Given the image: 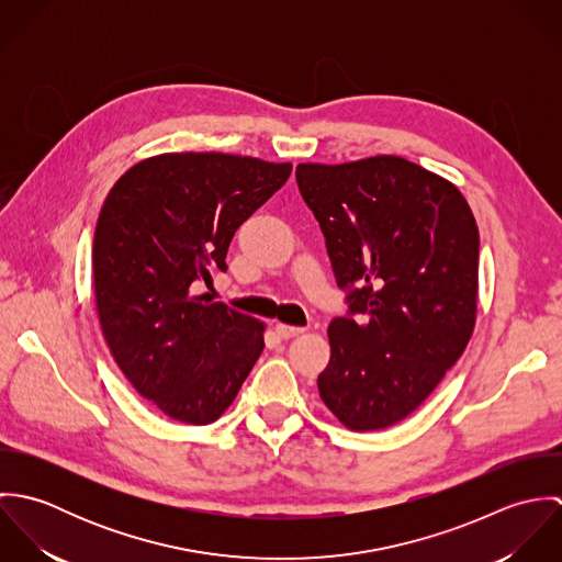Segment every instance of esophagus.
Wrapping results in <instances>:
<instances>
[{
  "instance_id": "esophagus-1",
  "label": "esophagus",
  "mask_w": 562,
  "mask_h": 562,
  "mask_svg": "<svg viewBox=\"0 0 562 562\" xmlns=\"http://www.w3.org/2000/svg\"><path fill=\"white\" fill-rule=\"evenodd\" d=\"M274 330H277V335H279L281 339H290V337L301 335L305 328H301V326H290V324H283V322H277Z\"/></svg>"
}]
</instances>
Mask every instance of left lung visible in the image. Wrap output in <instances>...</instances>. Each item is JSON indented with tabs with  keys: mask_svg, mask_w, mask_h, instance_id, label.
I'll list each match as a JSON object with an SVG mask.
<instances>
[{
	"mask_svg": "<svg viewBox=\"0 0 562 562\" xmlns=\"http://www.w3.org/2000/svg\"><path fill=\"white\" fill-rule=\"evenodd\" d=\"M296 181L321 223L350 314L328 326L318 376L350 430L398 424L465 352L479 314V227L461 190L398 156L303 161Z\"/></svg>",
	"mask_w": 562,
	"mask_h": 562,
	"instance_id": "8db88e82",
	"label": "left lung"
}]
</instances>
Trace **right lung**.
Masks as SVG:
<instances>
[{
	"label": "right lung",
	"mask_w": 562,
	"mask_h": 562,
	"mask_svg": "<svg viewBox=\"0 0 562 562\" xmlns=\"http://www.w3.org/2000/svg\"><path fill=\"white\" fill-rule=\"evenodd\" d=\"M290 161L160 154L134 164L103 201L92 294L103 339L132 387L170 419L203 426L236 401L266 324L196 296L227 270L241 223L290 177Z\"/></svg>",
	"instance_id": "right-lung-1"
}]
</instances>
